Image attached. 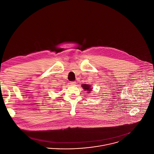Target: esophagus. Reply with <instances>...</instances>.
Returning a JSON list of instances; mask_svg holds the SVG:
<instances>
[{"label":"esophagus","mask_w":154,"mask_h":154,"mask_svg":"<svg viewBox=\"0 0 154 154\" xmlns=\"http://www.w3.org/2000/svg\"><path fill=\"white\" fill-rule=\"evenodd\" d=\"M70 84L71 85L74 86V85H76V82H75V81H72V82H70Z\"/></svg>","instance_id":"1"}]
</instances>
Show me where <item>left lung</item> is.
Masks as SVG:
<instances>
[{"label": "left lung", "mask_w": 154, "mask_h": 154, "mask_svg": "<svg viewBox=\"0 0 154 154\" xmlns=\"http://www.w3.org/2000/svg\"><path fill=\"white\" fill-rule=\"evenodd\" d=\"M82 87L83 88V89H84L85 90L87 91L88 93H90V91H91L92 90V87H91V85H90L89 84H82Z\"/></svg>", "instance_id": "8db88e82"}]
</instances>
